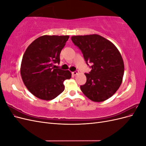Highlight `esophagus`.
<instances>
[{"instance_id": "obj_1", "label": "esophagus", "mask_w": 146, "mask_h": 146, "mask_svg": "<svg viewBox=\"0 0 146 146\" xmlns=\"http://www.w3.org/2000/svg\"><path fill=\"white\" fill-rule=\"evenodd\" d=\"M78 73V70H76V71H74V72H72V74L73 75V76H76V75Z\"/></svg>"}]
</instances>
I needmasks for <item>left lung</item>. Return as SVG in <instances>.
<instances>
[{
  "label": "left lung",
  "instance_id": "8db88e82",
  "mask_svg": "<svg viewBox=\"0 0 146 146\" xmlns=\"http://www.w3.org/2000/svg\"><path fill=\"white\" fill-rule=\"evenodd\" d=\"M71 39L82 51L91 71L85 74L86 82L80 89L88 99L103 102L109 99L120 87L124 72V64L117 47L99 35L73 36Z\"/></svg>",
  "mask_w": 146,
  "mask_h": 146
}]
</instances>
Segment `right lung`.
I'll return each mask as SVG.
<instances>
[{
	"instance_id": "add662e5",
	"label": "right lung",
	"mask_w": 146,
	"mask_h": 146,
	"mask_svg": "<svg viewBox=\"0 0 146 146\" xmlns=\"http://www.w3.org/2000/svg\"><path fill=\"white\" fill-rule=\"evenodd\" d=\"M69 36L44 35L33 41L22 60L21 75L29 91L46 100L55 99L64 90L63 82L71 77L69 70L55 69L60 55Z\"/></svg>"
}]
</instances>
